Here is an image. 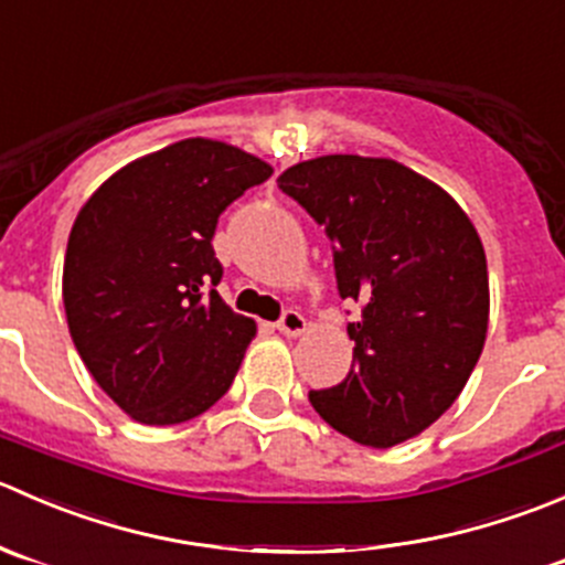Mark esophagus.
<instances>
[{"mask_svg": "<svg viewBox=\"0 0 565 565\" xmlns=\"http://www.w3.org/2000/svg\"><path fill=\"white\" fill-rule=\"evenodd\" d=\"M277 329H280L282 334H288V338H296V334H301L307 329V321L301 312L296 310H285L280 316V321H277Z\"/></svg>", "mask_w": 565, "mask_h": 565, "instance_id": "esophagus-1", "label": "esophagus"}]
</instances>
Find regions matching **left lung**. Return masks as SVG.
<instances>
[{"label":"left lung","mask_w":565,"mask_h":565,"mask_svg":"<svg viewBox=\"0 0 565 565\" xmlns=\"http://www.w3.org/2000/svg\"><path fill=\"white\" fill-rule=\"evenodd\" d=\"M332 242L349 323V376L310 390L334 431L367 448L417 437L450 409L483 351L489 275L454 198L393 159L321 156L277 178Z\"/></svg>","instance_id":"8db88e82"}]
</instances>
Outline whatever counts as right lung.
<instances>
[{
  "label": "right lung",
  "instance_id": "add662e5",
  "mask_svg": "<svg viewBox=\"0 0 565 565\" xmlns=\"http://www.w3.org/2000/svg\"><path fill=\"white\" fill-rule=\"evenodd\" d=\"M271 175L233 145L183 139L117 170L68 236L63 301L98 387L145 426L192 420L231 390L255 321L216 294L220 214Z\"/></svg>",
  "mask_w": 565,
  "mask_h": 565
}]
</instances>
